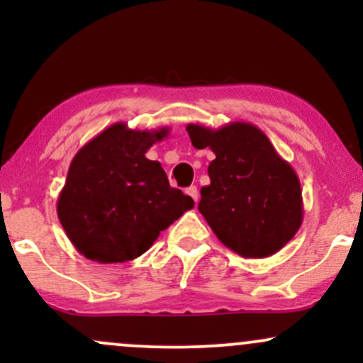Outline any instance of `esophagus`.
I'll list each match as a JSON object with an SVG mask.
<instances>
[{"mask_svg":"<svg viewBox=\"0 0 363 363\" xmlns=\"http://www.w3.org/2000/svg\"><path fill=\"white\" fill-rule=\"evenodd\" d=\"M186 193L189 194L191 198L194 199V203H198V201H199V191H198V187H196V186H189V187H187Z\"/></svg>","mask_w":363,"mask_h":363,"instance_id":"obj_1","label":"esophagus"}]
</instances>
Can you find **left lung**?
Instances as JSON below:
<instances>
[{
  "label": "left lung",
  "instance_id": "obj_1",
  "mask_svg": "<svg viewBox=\"0 0 363 363\" xmlns=\"http://www.w3.org/2000/svg\"><path fill=\"white\" fill-rule=\"evenodd\" d=\"M194 148H210V184L198 210L220 242L242 257H268L298 232L303 218L297 174L251 123L218 129L187 124Z\"/></svg>",
  "mask_w": 363,
  "mask_h": 363
}]
</instances>
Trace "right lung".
Returning <instances> with one entry per match:
<instances>
[{
  "label": "right lung",
  "instance_id": "1",
  "mask_svg": "<svg viewBox=\"0 0 363 363\" xmlns=\"http://www.w3.org/2000/svg\"><path fill=\"white\" fill-rule=\"evenodd\" d=\"M169 128L116 123L78 150L57 198V218L78 252L109 264L140 257L162 230L194 206L145 153Z\"/></svg>",
  "mask_w": 363,
  "mask_h": 363
}]
</instances>
